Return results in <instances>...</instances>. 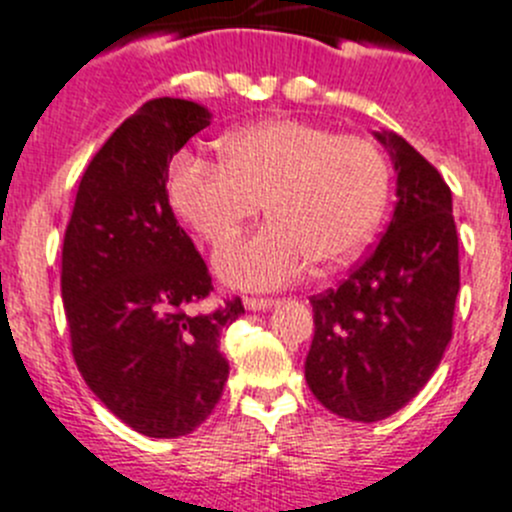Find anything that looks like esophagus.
<instances>
[{
    "instance_id": "1",
    "label": "esophagus",
    "mask_w": 512,
    "mask_h": 512,
    "mask_svg": "<svg viewBox=\"0 0 512 512\" xmlns=\"http://www.w3.org/2000/svg\"><path fill=\"white\" fill-rule=\"evenodd\" d=\"M275 303H278V300H272V298H245L247 310H267V308H272Z\"/></svg>"
}]
</instances>
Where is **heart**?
<instances>
[{
  "instance_id": "heart-1",
  "label": "heart",
  "mask_w": 512,
  "mask_h": 512,
  "mask_svg": "<svg viewBox=\"0 0 512 512\" xmlns=\"http://www.w3.org/2000/svg\"><path fill=\"white\" fill-rule=\"evenodd\" d=\"M222 164L176 156L169 197L176 214L212 247L227 245L262 204L272 222L217 255L224 283L275 290L315 260L341 267L369 245L389 197V169L366 138L270 118L229 133Z\"/></svg>"
}]
</instances>
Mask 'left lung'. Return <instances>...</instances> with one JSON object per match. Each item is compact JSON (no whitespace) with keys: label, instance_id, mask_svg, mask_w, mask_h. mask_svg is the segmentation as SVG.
Returning <instances> with one entry per match:
<instances>
[{"label":"left lung","instance_id":"obj_1","mask_svg":"<svg viewBox=\"0 0 512 512\" xmlns=\"http://www.w3.org/2000/svg\"><path fill=\"white\" fill-rule=\"evenodd\" d=\"M396 171V207L376 250L323 295L305 381L315 399L351 422L399 412L427 384L452 338L460 252L452 191L394 131H376Z\"/></svg>","mask_w":512,"mask_h":512}]
</instances>
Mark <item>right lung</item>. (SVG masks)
<instances>
[{"label":"right lung","instance_id":"add662e5","mask_svg":"<svg viewBox=\"0 0 512 512\" xmlns=\"http://www.w3.org/2000/svg\"><path fill=\"white\" fill-rule=\"evenodd\" d=\"M209 121L194 100L141 105L85 169L62 242L78 371L146 437H184L212 414L229 376L219 333L245 313L240 298L212 313L189 310L214 288L166 194L171 159Z\"/></svg>","mask_w":512,"mask_h":512}]
</instances>
